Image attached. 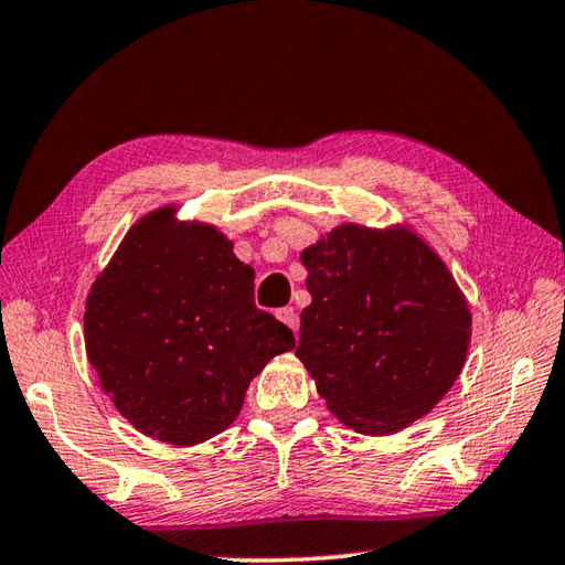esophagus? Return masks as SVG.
<instances>
[{
	"instance_id": "34e87169",
	"label": "esophagus",
	"mask_w": 565,
	"mask_h": 565,
	"mask_svg": "<svg viewBox=\"0 0 565 565\" xmlns=\"http://www.w3.org/2000/svg\"><path fill=\"white\" fill-rule=\"evenodd\" d=\"M275 317H278L285 327H290V329H297V327H299V315L295 312L292 307L278 309V312H275Z\"/></svg>"
}]
</instances>
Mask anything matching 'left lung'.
I'll return each instance as SVG.
<instances>
[{"mask_svg": "<svg viewBox=\"0 0 565 565\" xmlns=\"http://www.w3.org/2000/svg\"><path fill=\"white\" fill-rule=\"evenodd\" d=\"M312 302L295 355L343 427L390 436L429 414L470 349L468 299L409 224H341L302 250Z\"/></svg>", "mask_w": 565, "mask_h": 565, "instance_id": "1", "label": "left lung"}]
</instances>
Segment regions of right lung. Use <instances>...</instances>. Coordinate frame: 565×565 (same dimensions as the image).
I'll list each match as a JSON object with an SVG mask.
<instances>
[{"label": "right lung", "mask_w": 565, "mask_h": 565, "mask_svg": "<svg viewBox=\"0 0 565 565\" xmlns=\"http://www.w3.org/2000/svg\"><path fill=\"white\" fill-rule=\"evenodd\" d=\"M178 210L138 218L92 282L85 349L124 419L151 439L194 446L232 427L250 380L295 337L253 305L256 270L234 241Z\"/></svg>", "instance_id": "add662e5"}]
</instances>
